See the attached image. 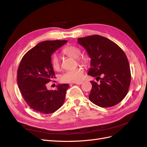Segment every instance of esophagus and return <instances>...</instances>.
Listing matches in <instances>:
<instances>
[{"label": "esophagus", "mask_w": 147, "mask_h": 147, "mask_svg": "<svg viewBox=\"0 0 147 147\" xmlns=\"http://www.w3.org/2000/svg\"><path fill=\"white\" fill-rule=\"evenodd\" d=\"M82 83H83V82H78L75 83V84H82Z\"/></svg>", "instance_id": "1"}]
</instances>
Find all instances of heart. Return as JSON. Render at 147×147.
I'll list each match as a JSON object with an SVG mask.
<instances>
[{
    "label": "heart",
    "instance_id": "heart-1",
    "mask_svg": "<svg viewBox=\"0 0 147 147\" xmlns=\"http://www.w3.org/2000/svg\"><path fill=\"white\" fill-rule=\"evenodd\" d=\"M63 53L64 55L74 59H77L80 63L83 65H87L90 62V58L88 56L80 55L81 50L78 47L74 45H68L65 47ZM51 64L53 69L56 70L60 68V62L59 57L56 54H53L51 56ZM84 74V69L82 67H78L72 70H67L61 75L60 81L63 83H76L80 81Z\"/></svg>",
    "mask_w": 147,
    "mask_h": 147
}]
</instances>
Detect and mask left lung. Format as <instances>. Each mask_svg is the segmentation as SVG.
<instances>
[{"instance_id": "1", "label": "left lung", "mask_w": 147, "mask_h": 147, "mask_svg": "<svg viewBox=\"0 0 147 147\" xmlns=\"http://www.w3.org/2000/svg\"><path fill=\"white\" fill-rule=\"evenodd\" d=\"M78 43L91 59L88 74L100 80L99 83L91 81L90 101L101 107L119 103L127 95L131 78L125 53L115 42L98 35L78 38Z\"/></svg>"}]
</instances>
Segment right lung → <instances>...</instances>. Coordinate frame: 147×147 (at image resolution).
Returning a JSON list of instances; mask_svg holds the SVG:
<instances>
[{"instance_id": "1", "label": "right lung", "mask_w": 147, "mask_h": 147, "mask_svg": "<svg viewBox=\"0 0 147 147\" xmlns=\"http://www.w3.org/2000/svg\"><path fill=\"white\" fill-rule=\"evenodd\" d=\"M67 40L39 43L22 58L18 69L17 81L21 95L30 109L49 114L63 105L68 84H60L56 90H48L46 84L55 77L51 55Z\"/></svg>"}]
</instances>
